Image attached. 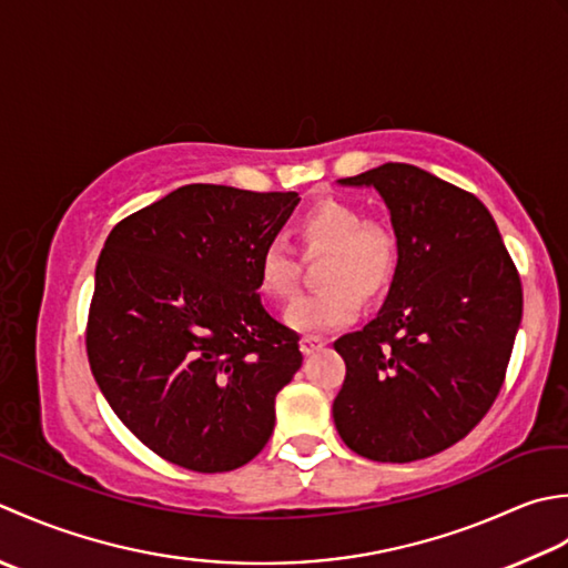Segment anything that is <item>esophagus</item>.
I'll use <instances>...</instances> for the list:
<instances>
[{
  "label": "esophagus",
  "instance_id": "obj_1",
  "mask_svg": "<svg viewBox=\"0 0 568 568\" xmlns=\"http://www.w3.org/2000/svg\"><path fill=\"white\" fill-rule=\"evenodd\" d=\"M323 345H326V341L318 338V335H304V338H301V353L314 355L316 351L323 348Z\"/></svg>",
  "mask_w": 568,
  "mask_h": 568
}]
</instances>
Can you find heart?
<instances>
[{
	"instance_id": "1",
	"label": "heart",
	"mask_w": 568,
	"mask_h": 568,
	"mask_svg": "<svg viewBox=\"0 0 568 568\" xmlns=\"http://www.w3.org/2000/svg\"><path fill=\"white\" fill-rule=\"evenodd\" d=\"M308 257L328 254L321 264L318 292L298 296L284 321L298 333H323L351 323L361 311V294L385 292L397 270V235L379 220H365L353 203L318 201L298 223ZM298 284V257L286 240L274 237L260 254V288L264 296L286 301Z\"/></svg>"
}]
</instances>
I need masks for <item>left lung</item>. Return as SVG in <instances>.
<instances>
[{
	"mask_svg": "<svg viewBox=\"0 0 568 568\" xmlns=\"http://www.w3.org/2000/svg\"><path fill=\"white\" fill-rule=\"evenodd\" d=\"M338 183L382 195L399 254L377 316L333 343L345 361L335 429L369 460L429 458L493 407L523 321V284L473 193L412 164Z\"/></svg>",
	"mask_w": 568,
	"mask_h": 568,
	"instance_id": "8db88e82",
	"label": "left lung"
}]
</instances>
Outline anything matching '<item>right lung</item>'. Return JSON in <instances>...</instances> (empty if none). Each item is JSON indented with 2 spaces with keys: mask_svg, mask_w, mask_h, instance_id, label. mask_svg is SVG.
<instances>
[{
  "mask_svg": "<svg viewBox=\"0 0 568 568\" xmlns=\"http://www.w3.org/2000/svg\"><path fill=\"white\" fill-rule=\"evenodd\" d=\"M298 201L191 183L105 240L90 369L120 422L169 463L225 473L270 442L274 399L304 357L257 294L260 254Z\"/></svg>",
  "mask_w": 568,
  "mask_h": 568,
  "instance_id": "1",
  "label": "right lung"
}]
</instances>
